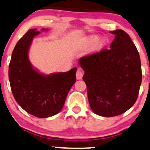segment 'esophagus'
Masks as SVG:
<instances>
[{"label":"esophagus","instance_id":"obj_1","mask_svg":"<svg viewBox=\"0 0 150 150\" xmlns=\"http://www.w3.org/2000/svg\"><path fill=\"white\" fill-rule=\"evenodd\" d=\"M83 72L81 71V70H78V71L76 72V78L78 80H80V79L83 78Z\"/></svg>","mask_w":150,"mask_h":150}]
</instances>
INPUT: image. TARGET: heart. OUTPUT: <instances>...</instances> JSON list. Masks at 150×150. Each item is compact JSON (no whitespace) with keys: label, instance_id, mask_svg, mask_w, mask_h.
Returning a JSON list of instances; mask_svg holds the SVG:
<instances>
[{"label":"heart","instance_id":"1","mask_svg":"<svg viewBox=\"0 0 150 150\" xmlns=\"http://www.w3.org/2000/svg\"><path fill=\"white\" fill-rule=\"evenodd\" d=\"M106 43V40L104 38L98 37L95 35H90L86 38L84 42L83 46L85 47H88L91 46V50L93 52H98L101 50L104 47Z\"/></svg>","mask_w":150,"mask_h":150}]
</instances>
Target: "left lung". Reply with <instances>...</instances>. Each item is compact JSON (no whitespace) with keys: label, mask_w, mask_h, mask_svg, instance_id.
Listing matches in <instances>:
<instances>
[{"label":"left lung","mask_w":150,"mask_h":150,"mask_svg":"<svg viewBox=\"0 0 150 150\" xmlns=\"http://www.w3.org/2000/svg\"><path fill=\"white\" fill-rule=\"evenodd\" d=\"M110 33L115 37L110 49L79 60L90 108L103 117L117 116L131 108L142 83L140 57L129 35L120 29Z\"/></svg>","instance_id":"left-lung-1"}]
</instances>
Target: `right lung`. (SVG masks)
<instances>
[{
    "instance_id": "1",
    "label": "right lung",
    "mask_w": 150,
    "mask_h": 150,
    "mask_svg": "<svg viewBox=\"0 0 150 150\" xmlns=\"http://www.w3.org/2000/svg\"><path fill=\"white\" fill-rule=\"evenodd\" d=\"M39 33L35 28L29 30L17 42L11 56L8 77L18 104L29 114L46 118L62 109L67 93L76 81L77 68L48 75L35 70L28 53L33 39Z\"/></svg>"
}]
</instances>
